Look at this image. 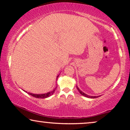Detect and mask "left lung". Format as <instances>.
<instances>
[{"instance_id": "8db88e82", "label": "left lung", "mask_w": 130, "mask_h": 130, "mask_svg": "<svg viewBox=\"0 0 130 130\" xmlns=\"http://www.w3.org/2000/svg\"><path fill=\"white\" fill-rule=\"evenodd\" d=\"M76 87H77V89L78 91L79 92V93H80L82 95L84 96H85V97H87V98H98V96H89V95H86V94H85V93H83V92H82L81 90L79 89V88H78L77 86H76Z\"/></svg>"}]
</instances>
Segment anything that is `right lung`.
Instances as JSON below:
<instances>
[{
    "label": "right lung",
    "mask_w": 130,
    "mask_h": 130,
    "mask_svg": "<svg viewBox=\"0 0 130 130\" xmlns=\"http://www.w3.org/2000/svg\"><path fill=\"white\" fill-rule=\"evenodd\" d=\"M58 77V76H57V79ZM56 89V88L54 89V90H52L51 92H48L47 93H44V94H33V93H28L29 95L35 97V98H41V99H44V98H48L49 96H50L51 95H52L53 93H54V92H55V90Z\"/></svg>",
    "instance_id": "obj_1"
}]
</instances>
